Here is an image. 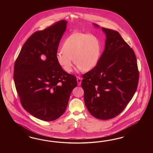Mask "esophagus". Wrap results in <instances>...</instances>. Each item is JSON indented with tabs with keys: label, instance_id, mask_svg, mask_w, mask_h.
<instances>
[{
	"label": "esophagus",
	"instance_id": "esophagus-1",
	"mask_svg": "<svg viewBox=\"0 0 153 153\" xmlns=\"http://www.w3.org/2000/svg\"><path fill=\"white\" fill-rule=\"evenodd\" d=\"M77 83H78V85L80 86L81 84V81H82V79L79 77H77Z\"/></svg>",
	"mask_w": 153,
	"mask_h": 153
}]
</instances>
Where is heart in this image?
Returning a JSON list of instances; mask_svg holds the SVG:
<instances>
[{"instance_id":"b5f03b06","label":"heart","mask_w":153,"mask_h":153,"mask_svg":"<svg viewBox=\"0 0 153 153\" xmlns=\"http://www.w3.org/2000/svg\"><path fill=\"white\" fill-rule=\"evenodd\" d=\"M100 55V44L92 34L76 33L67 37L62 50L56 54V59L65 72L73 70L74 59L79 70L89 71L97 65Z\"/></svg>"}]
</instances>
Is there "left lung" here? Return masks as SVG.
Here are the masks:
<instances>
[{"instance_id": "left-lung-1", "label": "left lung", "mask_w": 153, "mask_h": 153, "mask_svg": "<svg viewBox=\"0 0 153 153\" xmlns=\"http://www.w3.org/2000/svg\"><path fill=\"white\" fill-rule=\"evenodd\" d=\"M102 29L106 35L104 51L97 65L82 75L81 86L90 113L107 120L120 114L131 101L137 88L139 73L134 51L119 33Z\"/></svg>"}]
</instances>
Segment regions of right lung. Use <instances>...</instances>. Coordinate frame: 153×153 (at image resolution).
I'll return each mask as SVG.
<instances>
[{
    "instance_id": "obj_1",
    "label": "right lung",
    "mask_w": 153,
    "mask_h": 153,
    "mask_svg": "<svg viewBox=\"0 0 153 153\" xmlns=\"http://www.w3.org/2000/svg\"><path fill=\"white\" fill-rule=\"evenodd\" d=\"M67 22L62 20L36 31L25 42L15 62V86L23 108L45 121L64 113L76 77L62 69L56 59L58 48Z\"/></svg>"
}]
</instances>
